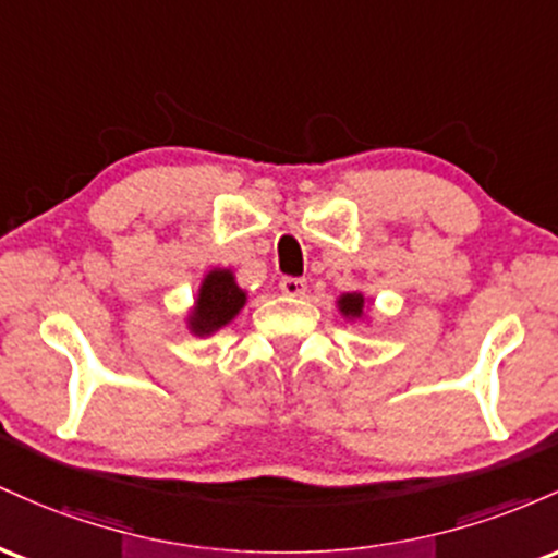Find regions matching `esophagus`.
<instances>
[{
    "mask_svg": "<svg viewBox=\"0 0 558 558\" xmlns=\"http://www.w3.org/2000/svg\"><path fill=\"white\" fill-rule=\"evenodd\" d=\"M279 290L284 292V295H290V298H303L305 292H308V284H305V279L284 277L279 281Z\"/></svg>",
    "mask_w": 558,
    "mask_h": 558,
    "instance_id": "34e87169",
    "label": "esophagus"
}]
</instances>
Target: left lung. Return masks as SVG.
<instances>
[{
	"mask_svg": "<svg viewBox=\"0 0 558 558\" xmlns=\"http://www.w3.org/2000/svg\"><path fill=\"white\" fill-rule=\"evenodd\" d=\"M337 308L348 322H361V318H366V313H363L366 311V298H363V292H345V295L337 298Z\"/></svg>",
	"mask_w": 558,
	"mask_h": 558,
	"instance_id": "8db88e82",
	"label": "left lung"
}]
</instances>
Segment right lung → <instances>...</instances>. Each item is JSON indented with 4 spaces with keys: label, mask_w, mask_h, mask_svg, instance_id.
<instances>
[{
    "label": "right lung",
    "mask_w": 558,
    "mask_h": 558,
    "mask_svg": "<svg viewBox=\"0 0 558 558\" xmlns=\"http://www.w3.org/2000/svg\"><path fill=\"white\" fill-rule=\"evenodd\" d=\"M247 292L236 284L231 268H210L199 281V290L190 313H186V329L195 337H210L236 318L245 308Z\"/></svg>",
    "instance_id": "obj_1"
}]
</instances>
